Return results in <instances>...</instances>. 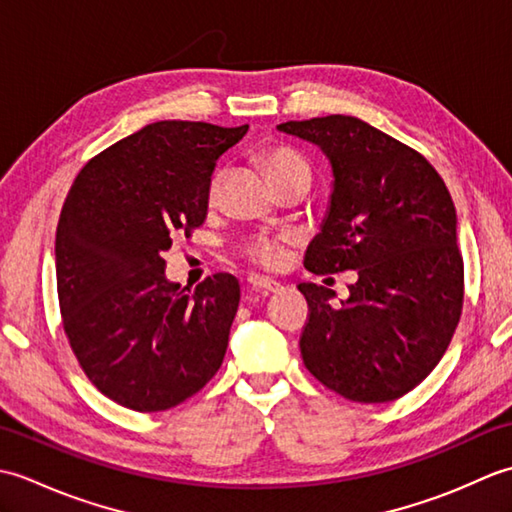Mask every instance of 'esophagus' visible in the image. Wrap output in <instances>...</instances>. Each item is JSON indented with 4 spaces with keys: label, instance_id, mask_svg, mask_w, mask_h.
Wrapping results in <instances>:
<instances>
[{
    "label": "esophagus",
    "instance_id": "1",
    "mask_svg": "<svg viewBox=\"0 0 512 512\" xmlns=\"http://www.w3.org/2000/svg\"><path fill=\"white\" fill-rule=\"evenodd\" d=\"M248 286L253 288L255 292H264V295H268V292L281 290L279 281L268 279V277H259V275H250V277H248Z\"/></svg>",
    "mask_w": 512,
    "mask_h": 512
}]
</instances>
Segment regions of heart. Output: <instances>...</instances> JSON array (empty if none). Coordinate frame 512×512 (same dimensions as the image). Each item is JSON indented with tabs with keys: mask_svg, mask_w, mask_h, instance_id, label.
<instances>
[{
	"mask_svg": "<svg viewBox=\"0 0 512 512\" xmlns=\"http://www.w3.org/2000/svg\"><path fill=\"white\" fill-rule=\"evenodd\" d=\"M259 162H262L266 176L273 184L281 178L290 176V173L308 171L306 160H303L295 149H290L286 145H270L262 149ZM209 198L215 200V184L209 191ZM286 250H288L286 237H255L242 246V253L248 262L266 270H277L284 266Z\"/></svg>",
	"mask_w": 512,
	"mask_h": 512,
	"instance_id": "obj_1",
	"label": "heart"
}]
</instances>
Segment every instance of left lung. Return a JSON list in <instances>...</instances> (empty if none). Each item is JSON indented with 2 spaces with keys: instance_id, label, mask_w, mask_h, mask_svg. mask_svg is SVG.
<instances>
[{
  "instance_id": "left-lung-1",
  "label": "left lung",
  "mask_w": 512,
  "mask_h": 512,
  "mask_svg": "<svg viewBox=\"0 0 512 512\" xmlns=\"http://www.w3.org/2000/svg\"><path fill=\"white\" fill-rule=\"evenodd\" d=\"M279 132L319 145L334 191L303 264L314 275L356 270L341 308L299 284L308 319L299 347L321 385L354 402H391L440 363L460 323L464 262L447 184L416 149L354 116L288 121Z\"/></svg>"
}]
</instances>
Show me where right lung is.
Returning <instances> with one entry per match:
<instances>
[{
  "instance_id": "obj_1",
  "label": "right lung",
  "mask_w": 512,
  "mask_h": 512,
  "mask_svg": "<svg viewBox=\"0 0 512 512\" xmlns=\"http://www.w3.org/2000/svg\"><path fill=\"white\" fill-rule=\"evenodd\" d=\"M248 125L158 121L88 160L57 224L63 332L90 383L140 413L180 405L220 369L239 306L233 275L187 292L165 277L176 237L206 220L215 162Z\"/></svg>"
}]
</instances>
